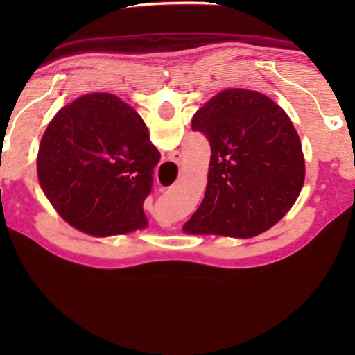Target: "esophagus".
<instances>
[{"instance_id":"obj_1","label":"esophagus","mask_w":355,"mask_h":355,"mask_svg":"<svg viewBox=\"0 0 355 355\" xmlns=\"http://www.w3.org/2000/svg\"><path fill=\"white\" fill-rule=\"evenodd\" d=\"M181 159H182V155L179 153V152H173L171 153V162L174 164H178V166H179V164H181Z\"/></svg>"}]
</instances>
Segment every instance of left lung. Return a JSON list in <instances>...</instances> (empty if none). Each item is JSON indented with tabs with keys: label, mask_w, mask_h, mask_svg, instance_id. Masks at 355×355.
<instances>
[{
	"label": "left lung",
	"mask_w": 355,
	"mask_h": 355,
	"mask_svg": "<svg viewBox=\"0 0 355 355\" xmlns=\"http://www.w3.org/2000/svg\"><path fill=\"white\" fill-rule=\"evenodd\" d=\"M211 147L205 197L184 225L189 234L252 237L278 223L304 186L300 139L268 96L223 90L193 114Z\"/></svg>",
	"instance_id": "obj_1"
}]
</instances>
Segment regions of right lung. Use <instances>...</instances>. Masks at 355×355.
<instances>
[{
	"instance_id": "obj_1",
	"label": "right lung",
	"mask_w": 355,
	"mask_h": 355,
	"mask_svg": "<svg viewBox=\"0 0 355 355\" xmlns=\"http://www.w3.org/2000/svg\"><path fill=\"white\" fill-rule=\"evenodd\" d=\"M162 155L144 119L111 94H90L62 106L43 134L40 186L56 211L94 236L147 226L144 200Z\"/></svg>"
}]
</instances>
